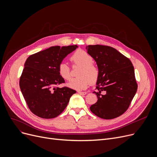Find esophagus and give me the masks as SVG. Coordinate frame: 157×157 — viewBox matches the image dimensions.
<instances>
[{
	"mask_svg": "<svg viewBox=\"0 0 157 157\" xmlns=\"http://www.w3.org/2000/svg\"><path fill=\"white\" fill-rule=\"evenodd\" d=\"M78 94H80L83 95V96H84V95H86V94H87V92H81V91H78Z\"/></svg>",
	"mask_w": 157,
	"mask_h": 157,
	"instance_id": "1",
	"label": "esophagus"
}]
</instances>
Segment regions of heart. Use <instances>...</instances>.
Returning a JSON list of instances; mask_svg holds the SVG:
<instances>
[{"label": "heart", "mask_w": 157, "mask_h": 157, "mask_svg": "<svg viewBox=\"0 0 157 157\" xmlns=\"http://www.w3.org/2000/svg\"><path fill=\"white\" fill-rule=\"evenodd\" d=\"M70 60L74 64L80 65L78 71V77L73 78L68 83L71 88L77 90L86 88L90 83H94L99 77V71L96 65L93 63L94 59L91 55L82 50L76 51L71 56ZM58 72L63 79L69 80L71 73L69 66L65 62H61L58 66Z\"/></svg>", "instance_id": "obj_1"}]
</instances>
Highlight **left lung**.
<instances>
[{"label":"left lung","instance_id":"obj_1","mask_svg":"<svg viewBox=\"0 0 157 157\" xmlns=\"http://www.w3.org/2000/svg\"><path fill=\"white\" fill-rule=\"evenodd\" d=\"M86 48L99 71L98 91L93 92L98 101L90 106V111L103 119L122 115L129 107L137 89L131 61L111 46L88 45Z\"/></svg>","mask_w":157,"mask_h":157}]
</instances>
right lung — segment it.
I'll use <instances>...</instances> for the list:
<instances>
[{
  "instance_id": "right-lung-1",
  "label": "right lung",
  "mask_w": 157,
  "mask_h": 157,
  "mask_svg": "<svg viewBox=\"0 0 157 157\" xmlns=\"http://www.w3.org/2000/svg\"><path fill=\"white\" fill-rule=\"evenodd\" d=\"M77 48V45L52 46L27 59L20 86L28 107L35 115L42 118L58 117L76 93L68 87L56 86L65 82L58 72L59 63Z\"/></svg>"
}]
</instances>
